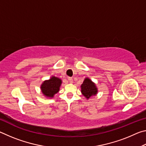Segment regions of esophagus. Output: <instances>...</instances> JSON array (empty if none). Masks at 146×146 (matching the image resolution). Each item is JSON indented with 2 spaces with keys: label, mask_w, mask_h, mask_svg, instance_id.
I'll use <instances>...</instances> for the list:
<instances>
[{
  "label": "esophagus",
  "mask_w": 146,
  "mask_h": 146,
  "mask_svg": "<svg viewBox=\"0 0 146 146\" xmlns=\"http://www.w3.org/2000/svg\"><path fill=\"white\" fill-rule=\"evenodd\" d=\"M68 80H69V82H70V83H72L73 82V78H71V77H69L68 78Z\"/></svg>",
  "instance_id": "1"
}]
</instances>
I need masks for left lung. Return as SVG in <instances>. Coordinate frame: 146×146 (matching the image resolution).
<instances>
[{
  "label": "left lung",
  "mask_w": 146,
  "mask_h": 146,
  "mask_svg": "<svg viewBox=\"0 0 146 146\" xmlns=\"http://www.w3.org/2000/svg\"><path fill=\"white\" fill-rule=\"evenodd\" d=\"M81 92L87 98H90L91 96L95 95L97 93V88H96L92 81L89 78H86L83 84L81 85Z\"/></svg>",
  "instance_id": "8db88e82"
}]
</instances>
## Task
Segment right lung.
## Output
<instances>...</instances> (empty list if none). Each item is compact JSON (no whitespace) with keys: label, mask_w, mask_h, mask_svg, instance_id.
Here are the masks:
<instances>
[{"label":"right lung","mask_w":146,"mask_h":146,"mask_svg":"<svg viewBox=\"0 0 146 146\" xmlns=\"http://www.w3.org/2000/svg\"><path fill=\"white\" fill-rule=\"evenodd\" d=\"M62 81L60 78L52 76L49 80H46L41 86L42 92L48 97H53L54 95L58 92Z\"/></svg>","instance_id":"add662e5"}]
</instances>
